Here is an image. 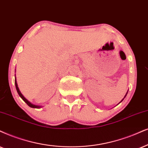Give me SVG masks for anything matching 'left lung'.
Instances as JSON below:
<instances>
[{
  "label": "left lung",
  "instance_id": "left-lung-1",
  "mask_svg": "<svg viewBox=\"0 0 148 148\" xmlns=\"http://www.w3.org/2000/svg\"><path fill=\"white\" fill-rule=\"evenodd\" d=\"M127 93H128V92H127V93H126V96H125V97H126V95H127ZM125 97H124V98H125ZM124 99H123V100H124ZM122 100H121V101H122Z\"/></svg>",
  "mask_w": 148,
  "mask_h": 148
}]
</instances>
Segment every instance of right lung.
Returning <instances> with one entry per match:
<instances>
[{
  "mask_svg": "<svg viewBox=\"0 0 148 148\" xmlns=\"http://www.w3.org/2000/svg\"><path fill=\"white\" fill-rule=\"evenodd\" d=\"M15 85H16V90H17V91H18V93L19 94V96L21 97V98L22 99V100H23L24 102H25L26 103H27L28 105L30 106V107H31V108H40L41 107V106H37V105H34V104H32L31 103V102H29V101L27 100V99L24 98L23 96H22L21 92H20V90H19V88H18V84H17V82H16V78H15Z\"/></svg>",
  "mask_w": 148,
  "mask_h": 148,
  "instance_id": "1",
  "label": "right lung"
}]
</instances>
